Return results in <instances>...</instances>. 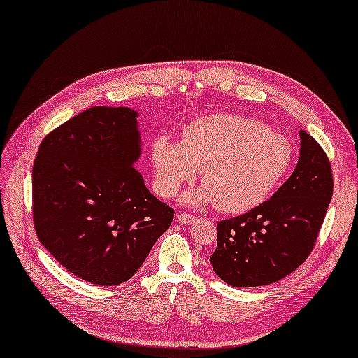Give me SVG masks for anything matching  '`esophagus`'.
I'll return each instance as SVG.
<instances>
[{
    "instance_id": "1",
    "label": "esophagus",
    "mask_w": 358,
    "mask_h": 358,
    "mask_svg": "<svg viewBox=\"0 0 358 358\" xmlns=\"http://www.w3.org/2000/svg\"><path fill=\"white\" fill-rule=\"evenodd\" d=\"M176 220H178V222L182 224V225H189V224H192V222H196L197 218H196V216H192V215L179 212L178 216H176Z\"/></svg>"
}]
</instances>
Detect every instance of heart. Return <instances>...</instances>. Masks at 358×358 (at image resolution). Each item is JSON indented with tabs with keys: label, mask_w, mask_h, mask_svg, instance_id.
Returning a JSON list of instances; mask_svg holds the SVG:
<instances>
[{
	"label": "heart",
	"mask_w": 358,
	"mask_h": 358,
	"mask_svg": "<svg viewBox=\"0 0 358 358\" xmlns=\"http://www.w3.org/2000/svg\"><path fill=\"white\" fill-rule=\"evenodd\" d=\"M150 158L161 196H176L200 170L204 185L185 194L183 203H215L224 213H245L268 200L282 183L294 149L285 136L255 119L218 113L188 124L180 143L157 137Z\"/></svg>",
	"instance_id": "obj_1"
}]
</instances>
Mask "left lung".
<instances>
[{
  "instance_id": "8db88e82",
  "label": "left lung",
  "mask_w": 358,
  "mask_h": 358,
  "mask_svg": "<svg viewBox=\"0 0 358 358\" xmlns=\"http://www.w3.org/2000/svg\"><path fill=\"white\" fill-rule=\"evenodd\" d=\"M300 157L270 200L218 224L210 263L225 284L248 288L278 282L305 262L315 245L333 194L327 155L300 129Z\"/></svg>"
}]
</instances>
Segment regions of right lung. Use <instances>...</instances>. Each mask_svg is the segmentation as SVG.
<instances>
[{
	"label": "right lung",
	"mask_w": 358,
	"mask_h": 358,
	"mask_svg": "<svg viewBox=\"0 0 358 358\" xmlns=\"http://www.w3.org/2000/svg\"><path fill=\"white\" fill-rule=\"evenodd\" d=\"M138 112L96 106L43 140L32 167L38 241L69 272L96 285L125 282L173 221L134 167Z\"/></svg>",
	"instance_id": "add662e5"
}]
</instances>
